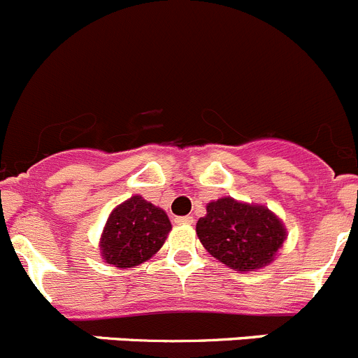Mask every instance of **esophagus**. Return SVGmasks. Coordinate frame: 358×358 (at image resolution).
<instances>
[{"label": "esophagus", "mask_w": 358, "mask_h": 358, "mask_svg": "<svg viewBox=\"0 0 358 358\" xmlns=\"http://www.w3.org/2000/svg\"><path fill=\"white\" fill-rule=\"evenodd\" d=\"M175 222H176V224H192V222H194V217H192V215L176 217Z\"/></svg>", "instance_id": "34e87169"}]
</instances>
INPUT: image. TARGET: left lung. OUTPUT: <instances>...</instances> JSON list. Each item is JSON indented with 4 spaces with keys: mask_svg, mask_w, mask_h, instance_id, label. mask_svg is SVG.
<instances>
[{
    "mask_svg": "<svg viewBox=\"0 0 358 358\" xmlns=\"http://www.w3.org/2000/svg\"><path fill=\"white\" fill-rule=\"evenodd\" d=\"M196 233L213 258L240 272L268 265L286 238L285 226L268 208L231 198L208 203Z\"/></svg>",
    "mask_w": 358,
    "mask_h": 358,
    "instance_id": "obj_1",
    "label": "left lung"
}]
</instances>
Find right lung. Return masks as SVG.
<instances>
[{
	"label": "right lung",
	"instance_id": "obj_1",
	"mask_svg": "<svg viewBox=\"0 0 358 358\" xmlns=\"http://www.w3.org/2000/svg\"><path fill=\"white\" fill-rule=\"evenodd\" d=\"M171 229L166 212L141 196H132L113 210L103 228V259L118 268H132L152 258Z\"/></svg>",
	"mask_w": 358,
	"mask_h": 358
}]
</instances>
